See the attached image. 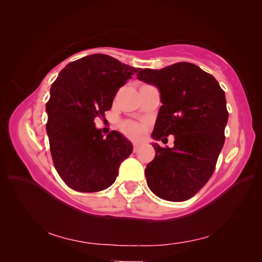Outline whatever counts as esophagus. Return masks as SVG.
<instances>
[{
	"instance_id": "1",
	"label": "esophagus",
	"mask_w": 262,
	"mask_h": 262,
	"mask_svg": "<svg viewBox=\"0 0 262 262\" xmlns=\"http://www.w3.org/2000/svg\"><path fill=\"white\" fill-rule=\"evenodd\" d=\"M139 148H140V144H138V143H134L133 144V152L134 153H137Z\"/></svg>"
}]
</instances>
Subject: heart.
<instances>
[{
    "mask_svg": "<svg viewBox=\"0 0 262 262\" xmlns=\"http://www.w3.org/2000/svg\"><path fill=\"white\" fill-rule=\"evenodd\" d=\"M121 128L126 136L131 139H139L142 137V134H143V129H142V126L134 122H130V121L124 122Z\"/></svg>",
    "mask_w": 262,
    "mask_h": 262,
    "instance_id": "b5f03b06",
    "label": "heart"
}]
</instances>
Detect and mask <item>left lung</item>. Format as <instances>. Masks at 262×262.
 Masks as SVG:
<instances>
[{
    "label": "left lung",
    "instance_id": "left-lung-1",
    "mask_svg": "<svg viewBox=\"0 0 262 262\" xmlns=\"http://www.w3.org/2000/svg\"><path fill=\"white\" fill-rule=\"evenodd\" d=\"M138 78L161 93L153 139L175 137L171 148L152 144L155 157L145 168L147 186L161 199L188 200L211 178L224 145L225 93L213 75L189 62L141 69Z\"/></svg>",
    "mask_w": 262,
    "mask_h": 262
}]
</instances>
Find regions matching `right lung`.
<instances>
[{
    "label": "right lung",
    "instance_id": "1",
    "mask_svg": "<svg viewBox=\"0 0 262 262\" xmlns=\"http://www.w3.org/2000/svg\"><path fill=\"white\" fill-rule=\"evenodd\" d=\"M139 70L96 53L69 63L52 84L46 129L54 167L71 189H107L132 153V143L121 133L112 131L105 138L94 120L105 117L119 89Z\"/></svg>",
    "mask_w": 262,
    "mask_h": 262
}]
</instances>
